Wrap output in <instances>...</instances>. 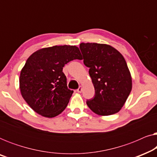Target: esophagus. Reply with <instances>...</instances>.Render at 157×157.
<instances>
[{"label":"esophagus","instance_id":"obj_1","mask_svg":"<svg viewBox=\"0 0 157 157\" xmlns=\"http://www.w3.org/2000/svg\"><path fill=\"white\" fill-rule=\"evenodd\" d=\"M76 91H77V92H78V93H81V92L82 91V87L79 86V88L76 90Z\"/></svg>","mask_w":157,"mask_h":157}]
</instances>
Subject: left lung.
<instances>
[{
    "label": "left lung",
    "instance_id": "obj_1",
    "mask_svg": "<svg viewBox=\"0 0 157 157\" xmlns=\"http://www.w3.org/2000/svg\"><path fill=\"white\" fill-rule=\"evenodd\" d=\"M80 49L95 89V96L86 101L87 106L99 116L119 112L132 89V76L124 56L108 44L81 43Z\"/></svg>",
    "mask_w": 157,
    "mask_h": 157
}]
</instances>
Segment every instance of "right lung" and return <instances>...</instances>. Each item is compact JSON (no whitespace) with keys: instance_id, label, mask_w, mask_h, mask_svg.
Here are the masks:
<instances>
[{"instance_id":"1","label":"right lung","mask_w":157,"mask_h":157,"mask_svg":"<svg viewBox=\"0 0 157 157\" xmlns=\"http://www.w3.org/2000/svg\"><path fill=\"white\" fill-rule=\"evenodd\" d=\"M82 59L76 46H54L36 51L21 71L19 89L25 102L46 118L59 115L66 108L74 91L68 89L63 67Z\"/></svg>"}]
</instances>
